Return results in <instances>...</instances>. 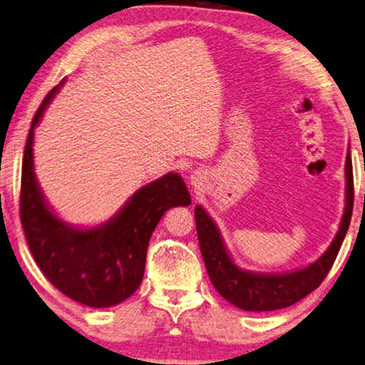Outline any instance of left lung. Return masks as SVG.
<instances>
[{
    "label": "left lung",
    "mask_w": 365,
    "mask_h": 365,
    "mask_svg": "<svg viewBox=\"0 0 365 365\" xmlns=\"http://www.w3.org/2000/svg\"><path fill=\"white\" fill-rule=\"evenodd\" d=\"M352 206H354V180H352L351 153L346 155V207L336 237L328 250L309 266L286 274H259L239 268L225 250L221 234L200 205L195 207L196 232L201 255L212 286L235 307L250 312H269L284 309L309 296L322 284L348 232Z\"/></svg>",
    "instance_id": "left-lung-1"
}]
</instances>
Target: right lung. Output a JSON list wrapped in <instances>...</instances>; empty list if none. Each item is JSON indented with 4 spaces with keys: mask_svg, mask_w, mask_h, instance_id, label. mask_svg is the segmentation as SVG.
I'll return each instance as SVG.
<instances>
[{
    "mask_svg": "<svg viewBox=\"0 0 365 365\" xmlns=\"http://www.w3.org/2000/svg\"><path fill=\"white\" fill-rule=\"evenodd\" d=\"M63 84V81L60 86ZM51 89L34 115L21 177V222L38 268L58 291L88 307H112L140 287L153 230L173 206H188L190 193L178 173H167L131 196L106 224L78 229L58 219L34 173V130L60 91Z\"/></svg>",
    "mask_w": 365,
    "mask_h": 365,
    "instance_id": "1",
    "label": "right lung"
}]
</instances>
